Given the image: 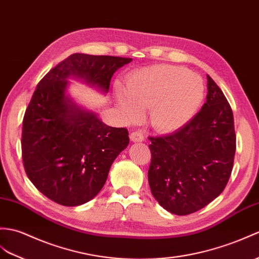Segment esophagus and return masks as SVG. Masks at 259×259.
<instances>
[{"label": "esophagus", "mask_w": 259, "mask_h": 259, "mask_svg": "<svg viewBox=\"0 0 259 259\" xmlns=\"http://www.w3.org/2000/svg\"><path fill=\"white\" fill-rule=\"evenodd\" d=\"M130 139H131V141H135V142L142 141L143 140V134L139 130L132 131L130 134Z\"/></svg>", "instance_id": "34e87169"}]
</instances>
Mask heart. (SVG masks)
Returning <instances> with one entry per match:
<instances>
[{
  "label": "heart",
  "instance_id": "b5f03b06",
  "mask_svg": "<svg viewBox=\"0 0 259 259\" xmlns=\"http://www.w3.org/2000/svg\"><path fill=\"white\" fill-rule=\"evenodd\" d=\"M204 97L200 76L184 67L158 65L130 74L127 92L118 93V102L128 119L135 120L150 108L149 121L162 132L181 128L193 117Z\"/></svg>",
  "mask_w": 259,
  "mask_h": 259
}]
</instances>
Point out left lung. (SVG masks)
Segmentation results:
<instances>
[{"label": "left lung", "mask_w": 259, "mask_h": 259, "mask_svg": "<svg viewBox=\"0 0 259 259\" xmlns=\"http://www.w3.org/2000/svg\"><path fill=\"white\" fill-rule=\"evenodd\" d=\"M151 193L176 215H188L218 197L230 180L236 151L232 108L207 76L206 102L170 135L149 137Z\"/></svg>", "instance_id": "obj_1"}]
</instances>
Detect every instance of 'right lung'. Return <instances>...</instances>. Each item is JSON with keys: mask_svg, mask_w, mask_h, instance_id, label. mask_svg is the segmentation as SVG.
I'll use <instances>...</instances> for the list:
<instances>
[{"mask_svg": "<svg viewBox=\"0 0 259 259\" xmlns=\"http://www.w3.org/2000/svg\"><path fill=\"white\" fill-rule=\"evenodd\" d=\"M131 58L73 54L41 78L23 118L22 158L40 193L64 206L92 200L112 162L127 148V128H113L65 95L67 78L79 77L107 93L115 71Z\"/></svg>", "mask_w": 259, "mask_h": 259, "instance_id": "right-lung-1", "label": "right lung"}]
</instances>
